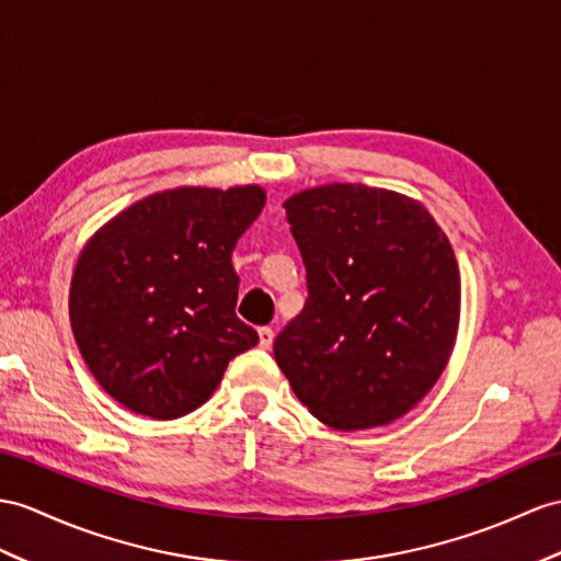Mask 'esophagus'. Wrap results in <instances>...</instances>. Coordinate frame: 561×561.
I'll return each instance as SVG.
<instances>
[{
	"label": "esophagus",
	"mask_w": 561,
	"mask_h": 561,
	"mask_svg": "<svg viewBox=\"0 0 561 561\" xmlns=\"http://www.w3.org/2000/svg\"><path fill=\"white\" fill-rule=\"evenodd\" d=\"M273 337H276V333L271 331V328H259V347L262 350H271V345H273Z\"/></svg>",
	"instance_id": "esophagus-1"
}]
</instances>
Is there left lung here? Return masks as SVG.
Instances as JSON below:
<instances>
[{
	"label": "left lung",
	"mask_w": 561,
	"mask_h": 561,
	"mask_svg": "<svg viewBox=\"0 0 561 561\" xmlns=\"http://www.w3.org/2000/svg\"><path fill=\"white\" fill-rule=\"evenodd\" d=\"M283 207L309 297L273 343L280 371L325 426H386L438 383L453 354V244L421 202L392 190L333 183Z\"/></svg>",
	"instance_id": "8db88e82"
}]
</instances>
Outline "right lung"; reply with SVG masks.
<instances>
[{"label": "right lung", "mask_w": 561, "mask_h": 561, "mask_svg": "<svg viewBox=\"0 0 561 561\" xmlns=\"http://www.w3.org/2000/svg\"><path fill=\"white\" fill-rule=\"evenodd\" d=\"M259 185L175 187L102 226L78 256L68 313L98 383L130 412H195L228 362L259 343L236 317V244L262 214Z\"/></svg>", "instance_id": "add662e5"}]
</instances>
